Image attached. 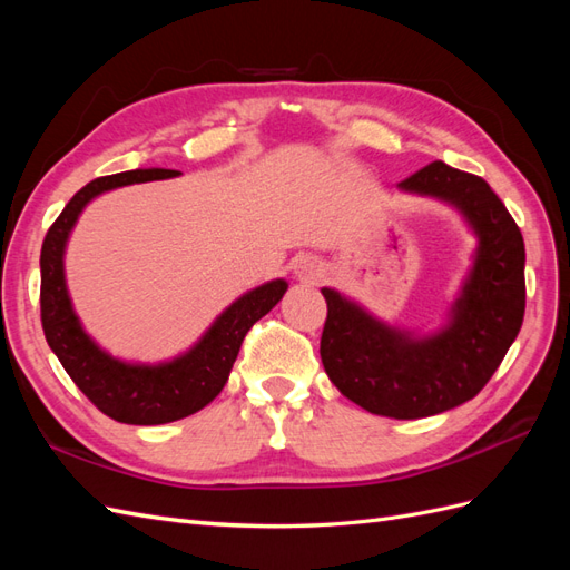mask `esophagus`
I'll list each match as a JSON object with an SVG mask.
<instances>
[{
    "label": "esophagus",
    "mask_w": 570,
    "mask_h": 570,
    "mask_svg": "<svg viewBox=\"0 0 570 570\" xmlns=\"http://www.w3.org/2000/svg\"><path fill=\"white\" fill-rule=\"evenodd\" d=\"M295 273L299 275L302 281H318L321 275H323V264L318 262L316 256L304 254V256H299L297 262H295Z\"/></svg>",
    "instance_id": "esophagus-1"
}]
</instances>
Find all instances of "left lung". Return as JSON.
<instances>
[{
	"mask_svg": "<svg viewBox=\"0 0 570 570\" xmlns=\"http://www.w3.org/2000/svg\"><path fill=\"white\" fill-rule=\"evenodd\" d=\"M400 187L452 202L480 237L452 323L435 337L411 340L323 287L321 361L347 400L409 421L473 400L502 364L525 314V245L504 202L480 176L433 161Z\"/></svg>",
	"mask_w": 570,
	"mask_h": 570,
	"instance_id": "left-lung-1",
	"label": "left lung"
}]
</instances>
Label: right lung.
Listing matches in <instances>:
<instances>
[{"mask_svg":"<svg viewBox=\"0 0 570 570\" xmlns=\"http://www.w3.org/2000/svg\"><path fill=\"white\" fill-rule=\"evenodd\" d=\"M170 168H137L101 176L71 197L51 223L40 254V318L47 344L78 390L109 419L130 425H161L193 416L228 381L249 327L285 295L287 283L273 281L239 297L209 327L195 350L161 366H130L101 352L82 333L63 281V247L82 206L111 187L174 178Z\"/></svg>","mask_w":570,"mask_h":570,"instance_id":"obj_1","label":"right lung"}]
</instances>
